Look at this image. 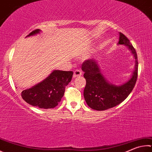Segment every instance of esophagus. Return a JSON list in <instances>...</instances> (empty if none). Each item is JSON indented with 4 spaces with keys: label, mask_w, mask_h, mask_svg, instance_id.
Returning <instances> with one entry per match:
<instances>
[{
    "label": "esophagus",
    "mask_w": 152,
    "mask_h": 152,
    "mask_svg": "<svg viewBox=\"0 0 152 152\" xmlns=\"http://www.w3.org/2000/svg\"><path fill=\"white\" fill-rule=\"evenodd\" d=\"M82 75V72L79 69H77V70H75L74 72V77H77V76H80Z\"/></svg>",
    "instance_id": "obj_1"
}]
</instances>
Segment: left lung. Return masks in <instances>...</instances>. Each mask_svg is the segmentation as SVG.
<instances>
[{
	"label": "left lung",
	"mask_w": 152,
	"mask_h": 152,
	"mask_svg": "<svg viewBox=\"0 0 152 152\" xmlns=\"http://www.w3.org/2000/svg\"><path fill=\"white\" fill-rule=\"evenodd\" d=\"M118 45L128 46L136 59L133 75L124 84L115 86L109 83L100 73V68L95 60H86L82 64V70L84 71V77L86 81L84 97L88 106L93 110L102 111L120 104L128 97L136 84L138 69L136 50L131 45L128 38L122 32H120Z\"/></svg>",
	"instance_id": "1"
}]
</instances>
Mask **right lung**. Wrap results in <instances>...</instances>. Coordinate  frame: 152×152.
Listing matches in <instances>:
<instances>
[{
    "label": "right lung",
    "instance_id": "obj_1",
    "mask_svg": "<svg viewBox=\"0 0 152 152\" xmlns=\"http://www.w3.org/2000/svg\"><path fill=\"white\" fill-rule=\"evenodd\" d=\"M40 31L39 29L33 30L26 37ZM72 76V71L54 70L43 81L29 89L23 90L21 93L22 98L33 106L44 109L53 108L61 100L65 88L70 82Z\"/></svg>",
    "mask_w": 152,
    "mask_h": 152
}]
</instances>
